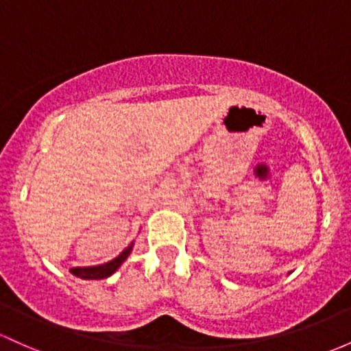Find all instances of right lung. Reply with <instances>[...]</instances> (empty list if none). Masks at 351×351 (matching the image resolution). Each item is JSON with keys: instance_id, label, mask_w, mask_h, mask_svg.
<instances>
[{"instance_id": "obj_1", "label": "right lung", "mask_w": 351, "mask_h": 351, "mask_svg": "<svg viewBox=\"0 0 351 351\" xmlns=\"http://www.w3.org/2000/svg\"><path fill=\"white\" fill-rule=\"evenodd\" d=\"M133 246H134V241H132V243L126 246V248L123 250V252L119 253L117 258H113V260L108 261V263L96 265V267H76V268L69 269V273H73V275L78 276V278H83V280L108 278V276L113 275V273L117 271V269L121 267L123 263H125L126 258H128L130 253L133 252Z\"/></svg>"}]
</instances>
